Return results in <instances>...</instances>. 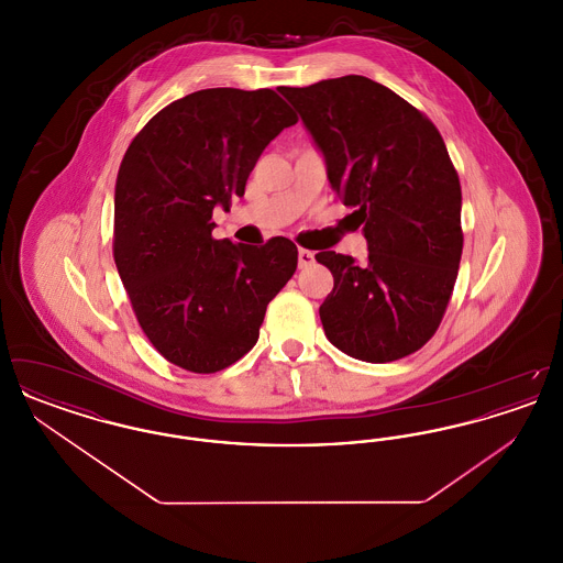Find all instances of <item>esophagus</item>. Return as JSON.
Segmentation results:
<instances>
[{
  "instance_id": "34e87169",
  "label": "esophagus",
  "mask_w": 563,
  "mask_h": 563,
  "mask_svg": "<svg viewBox=\"0 0 563 563\" xmlns=\"http://www.w3.org/2000/svg\"><path fill=\"white\" fill-rule=\"evenodd\" d=\"M297 264H299V268L312 266V264H314V253L308 251V249H299V251H297Z\"/></svg>"
}]
</instances>
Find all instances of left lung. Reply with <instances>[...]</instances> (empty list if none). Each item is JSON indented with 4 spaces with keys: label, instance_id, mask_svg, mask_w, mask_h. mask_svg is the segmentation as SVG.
<instances>
[{
    "label": "left lung",
    "instance_id": "1",
    "mask_svg": "<svg viewBox=\"0 0 563 563\" xmlns=\"http://www.w3.org/2000/svg\"><path fill=\"white\" fill-rule=\"evenodd\" d=\"M280 92L297 109L367 239V262L321 251L333 274L322 329L358 361L388 363L422 349L454 291L462 255V191L448 147L397 92L344 76Z\"/></svg>",
    "mask_w": 563,
    "mask_h": 563
}]
</instances>
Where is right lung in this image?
<instances>
[{"mask_svg":"<svg viewBox=\"0 0 563 563\" xmlns=\"http://www.w3.org/2000/svg\"><path fill=\"white\" fill-rule=\"evenodd\" d=\"M297 115L274 90L207 88L158 111L129 145L113 198V260L136 321L166 361L214 374L257 344L297 246L214 241L213 211Z\"/></svg>","mask_w":563,"mask_h":563,"instance_id":"obj_1","label":"right lung"}]
</instances>
